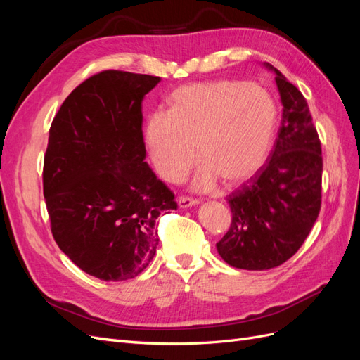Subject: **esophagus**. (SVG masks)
Masks as SVG:
<instances>
[{
	"instance_id": "34e87169",
	"label": "esophagus",
	"mask_w": 360,
	"mask_h": 360,
	"mask_svg": "<svg viewBox=\"0 0 360 360\" xmlns=\"http://www.w3.org/2000/svg\"><path fill=\"white\" fill-rule=\"evenodd\" d=\"M177 202H179L180 209H189V207H193V205H198V204H200L198 200L188 198V197H180Z\"/></svg>"
}]
</instances>
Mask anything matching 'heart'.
<instances>
[{
    "instance_id": "obj_1",
    "label": "heart",
    "mask_w": 360,
    "mask_h": 360,
    "mask_svg": "<svg viewBox=\"0 0 360 360\" xmlns=\"http://www.w3.org/2000/svg\"><path fill=\"white\" fill-rule=\"evenodd\" d=\"M278 124V103L263 86L217 79L177 89L168 111L147 115L143 136L151 165L169 183L186 176L198 153L192 189L204 192L221 179L237 186L255 177L274 150Z\"/></svg>"
}]
</instances>
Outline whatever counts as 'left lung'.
I'll return each instance as SVG.
<instances>
[{
	"instance_id": "8db88e82",
	"label": "left lung",
	"mask_w": 360,
	"mask_h": 360,
	"mask_svg": "<svg viewBox=\"0 0 360 360\" xmlns=\"http://www.w3.org/2000/svg\"><path fill=\"white\" fill-rule=\"evenodd\" d=\"M282 110L278 138L263 169L234 191L228 202L233 221L216 243L236 269L267 270L285 263L308 237L321 205V144L303 94L278 69Z\"/></svg>"
}]
</instances>
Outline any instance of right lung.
I'll list each match as a JSON object with an SVG mask.
<instances>
[{
    "label": "right lung",
    "mask_w": 360,
    "mask_h": 360,
    "mask_svg": "<svg viewBox=\"0 0 360 360\" xmlns=\"http://www.w3.org/2000/svg\"><path fill=\"white\" fill-rule=\"evenodd\" d=\"M158 76L105 70L68 96L49 129L43 195L60 249L102 281L138 276L156 254V219L177 209L148 167L141 105Z\"/></svg>",
    "instance_id": "1"
}]
</instances>
